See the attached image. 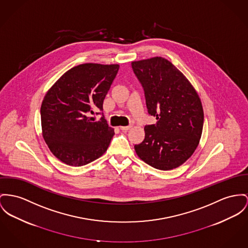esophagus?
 I'll return each instance as SVG.
<instances>
[{"mask_svg": "<svg viewBox=\"0 0 248 248\" xmlns=\"http://www.w3.org/2000/svg\"><path fill=\"white\" fill-rule=\"evenodd\" d=\"M131 128L132 126H124V127H120V130L123 132H127Z\"/></svg>", "mask_w": 248, "mask_h": 248, "instance_id": "obj_1", "label": "esophagus"}]
</instances>
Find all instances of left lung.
Returning <instances> with one entry per match:
<instances>
[{
	"label": "left lung",
	"instance_id": "1",
	"mask_svg": "<svg viewBox=\"0 0 248 248\" xmlns=\"http://www.w3.org/2000/svg\"><path fill=\"white\" fill-rule=\"evenodd\" d=\"M145 92L148 113L157 122L145 126V139L134 149L146 164L171 170L185 163L198 148L204 113L193 85L171 62L153 57L132 62Z\"/></svg>",
	"mask_w": 248,
	"mask_h": 248
}]
</instances>
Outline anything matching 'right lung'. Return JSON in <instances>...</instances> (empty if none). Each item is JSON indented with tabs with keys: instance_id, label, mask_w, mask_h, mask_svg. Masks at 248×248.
<instances>
[{
	"instance_id": "1",
	"label": "right lung",
	"mask_w": 248,
	"mask_h": 248,
	"mask_svg": "<svg viewBox=\"0 0 248 248\" xmlns=\"http://www.w3.org/2000/svg\"><path fill=\"white\" fill-rule=\"evenodd\" d=\"M118 65L87 63L74 66L54 83L41 104L43 138L51 153L71 166L87 165L108 149L115 134L104 116H90L102 111ZM99 115V113H96Z\"/></svg>"
}]
</instances>
